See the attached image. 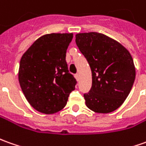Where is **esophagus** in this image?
Here are the masks:
<instances>
[{"label":"esophagus","instance_id":"esophagus-1","mask_svg":"<svg viewBox=\"0 0 146 146\" xmlns=\"http://www.w3.org/2000/svg\"><path fill=\"white\" fill-rule=\"evenodd\" d=\"M74 76H75V78L77 79V81H79V79H80V76H79V74H78V73H76Z\"/></svg>","mask_w":146,"mask_h":146}]
</instances>
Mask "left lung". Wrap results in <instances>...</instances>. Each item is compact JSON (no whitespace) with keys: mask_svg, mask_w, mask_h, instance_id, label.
<instances>
[{"mask_svg":"<svg viewBox=\"0 0 146 146\" xmlns=\"http://www.w3.org/2000/svg\"><path fill=\"white\" fill-rule=\"evenodd\" d=\"M76 44L92 71V87L84 94L87 107L100 113L116 110L129 94L135 80L129 52L117 41L95 32L77 34Z\"/></svg>","mask_w":146,"mask_h":146,"instance_id":"1","label":"left lung"}]
</instances>
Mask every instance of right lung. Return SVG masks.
Instances as JSON below:
<instances>
[{
    "mask_svg": "<svg viewBox=\"0 0 146 146\" xmlns=\"http://www.w3.org/2000/svg\"><path fill=\"white\" fill-rule=\"evenodd\" d=\"M73 33L42 36L29 48L20 61L19 83L29 103L45 114L61 110L77 81L65 60Z\"/></svg>",
    "mask_w": 146,
    "mask_h": 146,
    "instance_id": "1",
    "label": "right lung"
}]
</instances>
